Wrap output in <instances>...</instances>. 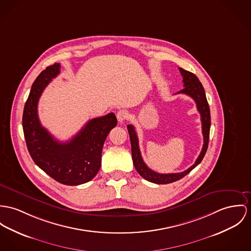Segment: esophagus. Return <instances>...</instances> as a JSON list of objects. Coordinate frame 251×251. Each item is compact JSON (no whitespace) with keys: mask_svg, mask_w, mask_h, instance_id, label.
Instances as JSON below:
<instances>
[{"mask_svg":"<svg viewBox=\"0 0 251 251\" xmlns=\"http://www.w3.org/2000/svg\"><path fill=\"white\" fill-rule=\"evenodd\" d=\"M116 118L119 123H123L128 118V113L125 110H120L116 114Z\"/></svg>","mask_w":251,"mask_h":251,"instance_id":"1","label":"esophagus"}]
</instances>
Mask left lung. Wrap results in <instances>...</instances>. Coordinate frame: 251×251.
<instances>
[{"instance_id":"1","label":"left lung","mask_w":251,"mask_h":251,"mask_svg":"<svg viewBox=\"0 0 251 251\" xmlns=\"http://www.w3.org/2000/svg\"><path fill=\"white\" fill-rule=\"evenodd\" d=\"M179 72L182 75V82H183V89L176 94H184L188 97H192L194 101L196 102L197 109L199 113L201 114V128H202V135H203V146L201 149V152L198 158L196 159L195 163L191 167H189L187 170L181 172V173L172 174H159L156 173L150 169L145 162L142 159L141 153L138 146V138L135 132V127L133 125H128L127 129L130 135L131 140V146H132V157L133 162L135 165V168L143 178L146 180L156 183V184H166L171 183L174 181H176L183 176H185L188 173H190L196 166H198L201 161L202 160L204 154L207 151L208 142H209V133H210V125H211V118H210V109L209 105L206 99L204 89L200 82L199 78L197 77L194 74L185 71L181 68H179Z\"/></svg>"}]
</instances>
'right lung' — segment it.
I'll use <instances>...</instances> for the list:
<instances>
[{
    "mask_svg": "<svg viewBox=\"0 0 251 251\" xmlns=\"http://www.w3.org/2000/svg\"><path fill=\"white\" fill-rule=\"evenodd\" d=\"M59 74L60 64L55 63L35 79L24 108L23 130L27 150L38 167L62 184L79 185L99 171L105 139L117 120L114 113L91 119L71 140L58 141L41 125L37 106L45 88Z\"/></svg>",
    "mask_w": 251,
    "mask_h": 251,
    "instance_id": "add662e5",
    "label": "right lung"
}]
</instances>
